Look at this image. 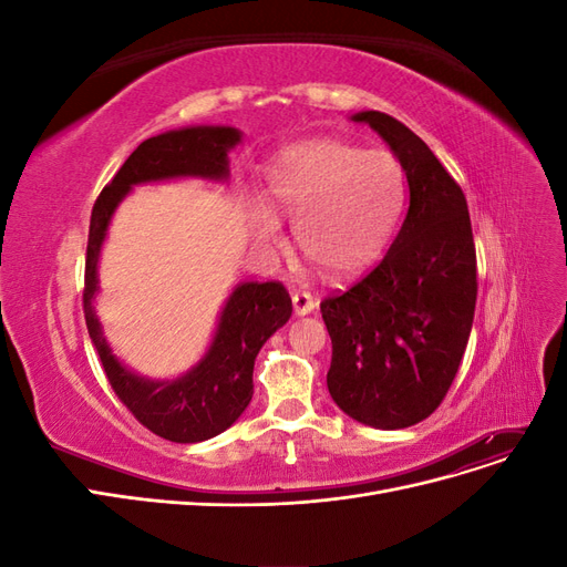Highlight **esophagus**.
Listing matches in <instances>:
<instances>
[{"label": "esophagus", "mask_w": 567, "mask_h": 567, "mask_svg": "<svg viewBox=\"0 0 567 567\" xmlns=\"http://www.w3.org/2000/svg\"><path fill=\"white\" fill-rule=\"evenodd\" d=\"M315 307H317V300L310 293H305V290H298V293H293V310H296L298 317L315 312Z\"/></svg>", "instance_id": "34e87169"}]
</instances>
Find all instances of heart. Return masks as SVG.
<instances>
[{
	"label": "heart",
	"instance_id": "1",
	"mask_svg": "<svg viewBox=\"0 0 567 567\" xmlns=\"http://www.w3.org/2000/svg\"><path fill=\"white\" fill-rule=\"evenodd\" d=\"M265 179L271 207L296 219L300 252L331 277H350L379 260L406 203V175L392 151L342 140L281 148ZM272 212L262 198L248 200L255 238L277 248L284 234Z\"/></svg>",
	"mask_w": 567,
	"mask_h": 567
}]
</instances>
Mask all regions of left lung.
I'll return each mask as SVG.
<instances>
[{"label": "left lung", "mask_w": 567, "mask_h": 567, "mask_svg": "<svg viewBox=\"0 0 567 567\" xmlns=\"http://www.w3.org/2000/svg\"><path fill=\"white\" fill-rule=\"evenodd\" d=\"M352 120L400 158L409 213L383 260L321 300L333 346L326 385L350 419L398 431L431 416L452 388L475 315V244L466 196L421 136L379 111Z\"/></svg>", "instance_id": "1"}]
</instances>
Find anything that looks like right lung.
I'll use <instances>...</instances> for the list:
<instances>
[{"label": "right lung", "instance_id": "add662e5", "mask_svg": "<svg viewBox=\"0 0 567 567\" xmlns=\"http://www.w3.org/2000/svg\"><path fill=\"white\" fill-rule=\"evenodd\" d=\"M241 142L234 127H186L142 142L99 194L84 260L82 307L87 331L106 379L132 416L169 442H203L219 435L244 414L252 398L255 357L267 338L288 321L293 305L279 281L241 284L221 310L210 350L177 381H148L111 354L92 298L99 288L96 262L117 203L134 184L175 177L227 179V153Z\"/></svg>", "mask_w": 567, "mask_h": 567}]
</instances>
